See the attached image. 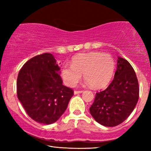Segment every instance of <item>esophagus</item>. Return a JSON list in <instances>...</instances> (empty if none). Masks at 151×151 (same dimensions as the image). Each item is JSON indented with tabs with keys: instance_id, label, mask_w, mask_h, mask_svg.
I'll return each instance as SVG.
<instances>
[{
	"instance_id": "obj_1",
	"label": "esophagus",
	"mask_w": 151,
	"mask_h": 151,
	"mask_svg": "<svg viewBox=\"0 0 151 151\" xmlns=\"http://www.w3.org/2000/svg\"><path fill=\"white\" fill-rule=\"evenodd\" d=\"M83 92V91H74V94H78L81 93Z\"/></svg>"
}]
</instances>
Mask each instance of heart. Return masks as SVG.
Here are the masks:
<instances>
[{"instance_id":"b5f03b06","label":"heart","mask_w":151,"mask_h":151,"mask_svg":"<svg viewBox=\"0 0 151 151\" xmlns=\"http://www.w3.org/2000/svg\"><path fill=\"white\" fill-rule=\"evenodd\" d=\"M115 63L110 55L101 52L80 53L72 58L71 65L62 67L60 76L66 85L75 86L84 78L91 87L102 88L109 85L115 73Z\"/></svg>"}]
</instances>
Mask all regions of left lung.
Segmentation results:
<instances>
[{"mask_svg":"<svg viewBox=\"0 0 151 151\" xmlns=\"http://www.w3.org/2000/svg\"><path fill=\"white\" fill-rule=\"evenodd\" d=\"M139 91L133 68L127 60L118 57L113 80L104 91L96 93L89 109L91 115L104 127L120 124L135 109Z\"/></svg>","mask_w":151,"mask_h":151,"instance_id":"obj_1","label":"left lung"}]
</instances>
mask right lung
<instances>
[{
	"label": "right lung",
	"instance_id": "obj_1",
	"mask_svg": "<svg viewBox=\"0 0 151 151\" xmlns=\"http://www.w3.org/2000/svg\"><path fill=\"white\" fill-rule=\"evenodd\" d=\"M60 69L54 56L45 53L29 60L18 73V98L27 115L37 122H55L73 96V91L63 84Z\"/></svg>",
	"mask_w": 151,
	"mask_h": 151
}]
</instances>
